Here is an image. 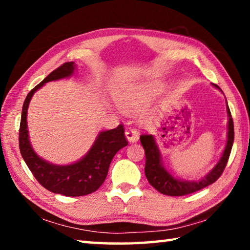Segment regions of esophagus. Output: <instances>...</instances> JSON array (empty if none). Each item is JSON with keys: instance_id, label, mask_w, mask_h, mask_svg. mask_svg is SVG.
Returning a JSON list of instances; mask_svg holds the SVG:
<instances>
[{"instance_id": "1", "label": "esophagus", "mask_w": 250, "mask_h": 250, "mask_svg": "<svg viewBox=\"0 0 250 250\" xmlns=\"http://www.w3.org/2000/svg\"><path fill=\"white\" fill-rule=\"evenodd\" d=\"M125 137L128 139V141L130 143H133V142H137L138 139H139V135L137 133V131L134 129H130V130H126L125 131Z\"/></svg>"}]
</instances>
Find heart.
<instances>
[{
    "mask_svg": "<svg viewBox=\"0 0 250 250\" xmlns=\"http://www.w3.org/2000/svg\"><path fill=\"white\" fill-rule=\"evenodd\" d=\"M159 94V87L154 83H149L145 87L137 88L132 92L121 94L118 97L120 107L126 111H134L149 104Z\"/></svg>",
    "mask_w": 250,
    "mask_h": 250,
    "instance_id": "1",
    "label": "heart"
}]
</instances>
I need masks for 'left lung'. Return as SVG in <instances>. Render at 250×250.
Listing matches in <instances>:
<instances>
[{"label":"left lung","mask_w":250,"mask_h":250,"mask_svg":"<svg viewBox=\"0 0 250 250\" xmlns=\"http://www.w3.org/2000/svg\"><path fill=\"white\" fill-rule=\"evenodd\" d=\"M219 89L217 84H214ZM227 103V101H226ZM227 115H228V131H227V142L226 146L223 151L221 159L214 167L213 170L198 181H185L177 179L173 176L162 164V158L158 146H156L154 137L152 134H142L140 137L141 145L145 149L146 153V176L149 183L153 188L164 195L168 196H183L206 188L214 182H216L219 176L222 175L223 171L225 170L227 161L229 159L232 143H234V122L230 115V110L227 104Z\"/></svg>","instance_id":"left-lung-1"}]
</instances>
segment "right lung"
I'll list each match as a JSON object with an SVG mask.
<instances>
[{
    "mask_svg": "<svg viewBox=\"0 0 250 250\" xmlns=\"http://www.w3.org/2000/svg\"><path fill=\"white\" fill-rule=\"evenodd\" d=\"M75 68L74 62H65L28 92L23 104L19 133L21 154L35 179L48 191L65 196H83L97 191L107 177L113 156L122 147L128 146L124 125H119L116 129L100 132L87 154L68 166L49 163L40 158L33 150L26 121L29 101L44 83L70 77Z\"/></svg>",
    "mask_w": 250,
    "mask_h": 250,
    "instance_id": "obj_1",
    "label": "right lung"
}]
</instances>
